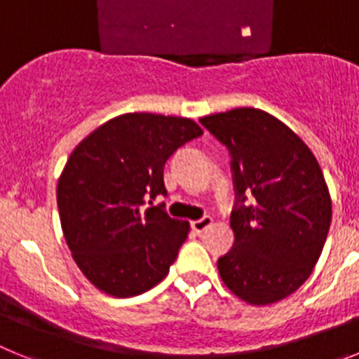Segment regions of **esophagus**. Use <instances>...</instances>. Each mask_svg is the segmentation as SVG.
<instances>
[{"label": "esophagus", "instance_id": "obj_1", "mask_svg": "<svg viewBox=\"0 0 359 359\" xmlns=\"http://www.w3.org/2000/svg\"><path fill=\"white\" fill-rule=\"evenodd\" d=\"M210 224H212V217L205 215V217L198 219V221H192V223H190V228H192V230H194L196 233H201V231L207 230V228L210 226Z\"/></svg>", "mask_w": 359, "mask_h": 359}]
</instances>
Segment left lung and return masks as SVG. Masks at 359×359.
<instances>
[{
  "label": "left lung",
  "instance_id": "1",
  "mask_svg": "<svg viewBox=\"0 0 359 359\" xmlns=\"http://www.w3.org/2000/svg\"><path fill=\"white\" fill-rule=\"evenodd\" d=\"M199 122L228 149L236 190V241L219 257V275L244 302H278L307 280L327 239L331 198L322 169L266 111L237 107Z\"/></svg>",
  "mask_w": 359,
  "mask_h": 359
}]
</instances>
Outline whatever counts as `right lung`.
Returning <instances> with one entry per match:
<instances>
[{"label": "right lung", "mask_w": 359, "mask_h": 359, "mask_svg": "<svg viewBox=\"0 0 359 359\" xmlns=\"http://www.w3.org/2000/svg\"><path fill=\"white\" fill-rule=\"evenodd\" d=\"M177 116L128 113L109 120L75 147L57 185V207L73 259L88 280L113 297L142 294L169 273L189 236L165 203L163 167L177 149L201 136Z\"/></svg>", "instance_id": "obj_1"}]
</instances>
